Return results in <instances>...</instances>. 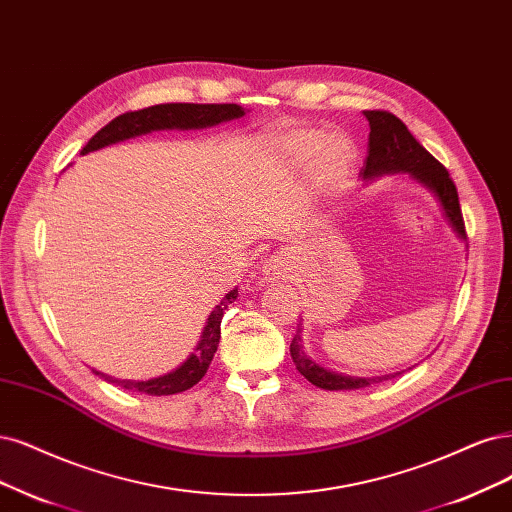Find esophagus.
Wrapping results in <instances>:
<instances>
[{
	"label": "esophagus",
	"instance_id": "34e87169",
	"mask_svg": "<svg viewBox=\"0 0 512 512\" xmlns=\"http://www.w3.org/2000/svg\"><path fill=\"white\" fill-rule=\"evenodd\" d=\"M292 271V256L290 252H277L267 262L262 264V275L275 281V279H286Z\"/></svg>",
	"mask_w": 512,
	"mask_h": 512
}]
</instances>
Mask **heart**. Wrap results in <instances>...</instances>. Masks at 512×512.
<instances>
[{"instance_id": "1", "label": "heart", "mask_w": 512, "mask_h": 512, "mask_svg": "<svg viewBox=\"0 0 512 512\" xmlns=\"http://www.w3.org/2000/svg\"><path fill=\"white\" fill-rule=\"evenodd\" d=\"M267 146L292 169L313 171L320 180L339 182L354 165L356 148L345 135H330L311 127H284L269 135Z\"/></svg>"}]
</instances>
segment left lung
I'll use <instances>...</instances> for the list:
<instances>
[{
  "instance_id": "1",
  "label": "left lung",
  "mask_w": 512,
  "mask_h": 512,
  "mask_svg": "<svg viewBox=\"0 0 512 512\" xmlns=\"http://www.w3.org/2000/svg\"><path fill=\"white\" fill-rule=\"evenodd\" d=\"M370 133H368V156L366 165L362 167V175L366 180L377 178L383 173H409L413 180L424 184L434 197L438 199L440 207L445 211V218L449 220L451 228L460 239H466V226L460 209V199H457V188L449 178V171L440 165L436 158L421 146L417 139L411 135L407 125L394 114L385 110H366L364 112ZM290 356L296 364V370L313 385L322 387V390H360L373 383H381L385 379H392L394 375L383 377H349L334 373L313 362L303 349L301 328L296 330L294 339L290 343Z\"/></svg>"
}]
</instances>
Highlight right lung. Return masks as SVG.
Listing matches in <instances>:
<instances>
[{
	"label": "right lung",
	"mask_w": 512,
	"mask_h": 512,
	"mask_svg": "<svg viewBox=\"0 0 512 512\" xmlns=\"http://www.w3.org/2000/svg\"><path fill=\"white\" fill-rule=\"evenodd\" d=\"M245 110L237 103H161V105H150V108L144 110H135L116 116L112 122H108L101 131H97L88 144L82 148L80 154H88L93 150L105 148L110 144L122 142V139H131L137 135H144L150 131H161V129H205V127H214L220 125L224 120H233L241 118ZM237 298V288L228 292L222 303L216 305V309L211 311L207 317V324L203 328L201 341L195 349V354H190V358L173 370V373H167L163 377L148 379V381H120L110 375L97 373L105 381L116 383L125 390H135L148 396H169V394H180L190 390L192 385H197L214 360V354L220 343V322L224 309L231 305Z\"/></svg>",
	"instance_id": "right-lung-1"
}]
</instances>
